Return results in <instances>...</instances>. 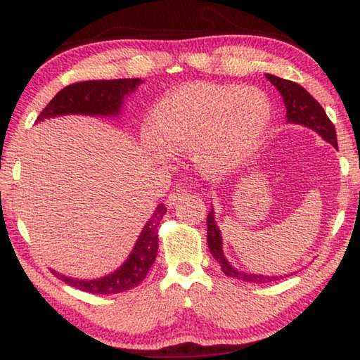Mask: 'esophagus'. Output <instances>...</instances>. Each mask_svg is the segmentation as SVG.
<instances>
[{"mask_svg": "<svg viewBox=\"0 0 360 360\" xmlns=\"http://www.w3.org/2000/svg\"><path fill=\"white\" fill-rule=\"evenodd\" d=\"M184 195H187V190L186 188H181V187H176L173 192L168 195V198H167V201H165V204L168 205V207H173V205L176 204V201L178 200H181L182 196Z\"/></svg>", "mask_w": 360, "mask_h": 360, "instance_id": "obj_1", "label": "esophagus"}]
</instances>
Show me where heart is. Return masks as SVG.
Masks as SVG:
<instances>
[{
  "label": "heart",
  "mask_w": 360,
  "mask_h": 360,
  "mask_svg": "<svg viewBox=\"0 0 360 360\" xmlns=\"http://www.w3.org/2000/svg\"><path fill=\"white\" fill-rule=\"evenodd\" d=\"M271 124V98L259 88L193 83L156 105L143 139L158 159L193 153L205 170L226 172L254 155Z\"/></svg>",
  "instance_id": "1"
}]
</instances>
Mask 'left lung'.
Listing matches in <instances>:
<instances>
[{
    "instance_id": "left-lung-1",
    "label": "left lung",
    "mask_w": 360,
    "mask_h": 360,
    "mask_svg": "<svg viewBox=\"0 0 360 360\" xmlns=\"http://www.w3.org/2000/svg\"><path fill=\"white\" fill-rule=\"evenodd\" d=\"M264 75L266 79L269 80L275 88H277V91L283 97V102H285V106H286L288 124L307 127L312 129V131H316L325 142L331 143L334 148H338L335 128L333 125V122L328 119L322 105H320L307 89L298 85V83L280 79L277 75H272V74H264ZM207 244H209L212 257L219 263L221 271H223L227 277L238 278L248 283H269V281H277L283 278V275H263V274L246 272V271L236 269L235 266L231 264V262H229L224 255L223 236H221V231L215 221V210H213V205L207 215ZM285 277H289V274H286Z\"/></svg>"
}]
</instances>
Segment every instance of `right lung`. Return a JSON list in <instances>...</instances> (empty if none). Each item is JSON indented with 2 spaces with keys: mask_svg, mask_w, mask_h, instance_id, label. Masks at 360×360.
<instances>
[{
  "mask_svg": "<svg viewBox=\"0 0 360 360\" xmlns=\"http://www.w3.org/2000/svg\"><path fill=\"white\" fill-rule=\"evenodd\" d=\"M143 83L142 79H116V80H89L74 83L63 88L53 96L52 101L37 117V124L60 116L91 117H119L124 108V101L131 96L137 86ZM167 213L165 205L160 202L145 223L139 238L129 252L127 259L116 271L98 278H74L52 269V274L66 285L77 288L91 294H117L141 285L147 277L150 267L158 255V229L162 217Z\"/></svg>",
  "mask_w": 360,
  "mask_h": 360,
  "instance_id": "1",
  "label": "right lung"
}]
</instances>
